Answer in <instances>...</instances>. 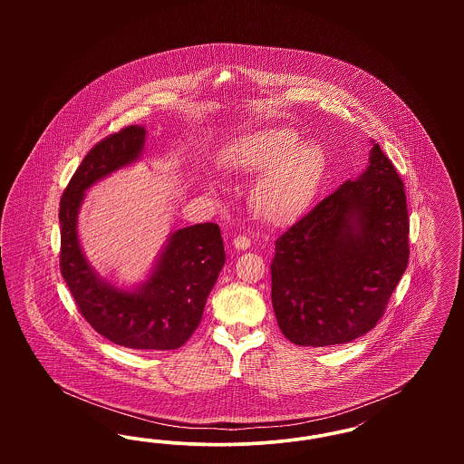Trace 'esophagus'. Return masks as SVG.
Masks as SVG:
<instances>
[{
  "label": "esophagus",
  "instance_id": "obj_1",
  "mask_svg": "<svg viewBox=\"0 0 464 464\" xmlns=\"http://www.w3.org/2000/svg\"><path fill=\"white\" fill-rule=\"evenodd\" d=\"M233 245L238 248V250H246L250 246V238L245 237V235H238L233 238Z\"/></svg>",
  "mask_w": 464,
  "mask_h": 464
}]
</instances>
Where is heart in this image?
I'll return each instance as SVG.
<instances>
[{
    "label": "heart",
    "instance_id": "heart-1",
    "mask_svg": "<svg viewBox=\"0 0 464 464\" xmlns=\"http://www.w3.org/2000/svg\"><path fill=\"white\" fill-rule=\"evenodd\" d=\"M235 163L245 170L266 172L252 193L250 203L265 221H285L306 207L324 172V151L303 144L297 133L267 129L245 137L237 146Z\"/></svg>",
    "mask_w": 464,
    "mask_h": 464
}]
</instances>
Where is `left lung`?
Masks as SVG:
<instances>
[{"instance_id":"obj_1","label":"left lung","mask_w":464,"mask_h":464,"mask_svg":"<svg viewBox=\"0 0 464 464\" xmlns=\"http://www.w3.org/2000/svg\"><path fill=\"white\" fill-rule=\"evenodd\" d=\"M409 263V214L397 169L374 144L369 167L275 242L271 303L297 346L350 343L372 331Z\"/></svg>"}]
</instances>
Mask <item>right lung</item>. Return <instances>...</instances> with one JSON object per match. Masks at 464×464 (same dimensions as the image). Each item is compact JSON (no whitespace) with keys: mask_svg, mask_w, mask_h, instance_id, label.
Wrapping results in <instances>:
<instances>
[{"mask_svg":"<svg viewBox=\"0 0 464 464\" xmlns=\"http://www.w3.org/2000/svg\"><path fill=\"white\" fill-rule=\"evenodd\" d=\"M146 129L130 125L97 142L71 177L61 198V273L80 313L118 346L177 350L197 331L207 297L226 261L214 222L177 229L151 276L132 292L104 282L87 263L78 240V210L92 184L133 163Z\"/></svg>","mask_w":464,"mask_h":464,"instance_id":"1","label":"right lung"}]
</instances>
